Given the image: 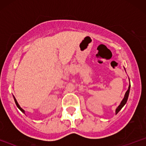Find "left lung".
Instances as JSON below:
<instances>
[{
	"label": "left lung",
	"mask_w": 146,
	"mask_h": 146,
	"mask_svg": "<svg viewBox=\"0 0 146 146\" xmlns=\"http://www.w3.org/2000/svg\"><path fill=\"white\" fill-rule=\"evenodd\" d=\"M124 69H125V68H124ZM129 81H130V80H129ZM130 85H129V86H128V90L125 92L124 98H123V100H122V101L121 102V103H120V104L119 105V106L116 108V110H115V114H116V115L119 113V110H121L123 106H124V105L125 104H126L127 100H128V96H129V93H130Z\"/></svg>",
	"instance_id": "1"
}]
</instances>
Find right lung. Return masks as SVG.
<instances>
[{
	"label": "right lung",
	"mask_w": 146,
	"mask_h": 146,
	"mask_svg": "<svg viewBox=\"0 0 146 146\" xmlns=\"http://www.w3.org/2000/svg\"><path fill=\"white\" fill-rule=\"evenodd\" d=\"M14 101H15V103H16V106H17V107H18V108H19V109H20V110H21V112H23V113H25V110H23V108H21V106H20V105H19V104H18V103L17 100H16V98H14Z\"/></svg>",
	"instance_id": "1"
}]
</instances>
